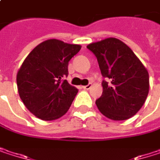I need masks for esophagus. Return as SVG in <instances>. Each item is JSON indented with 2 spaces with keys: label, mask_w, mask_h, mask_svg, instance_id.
I'll use <instances>...</instances> for the list:
<instances>
[{
  "label": "esophagus",
  "mask_w": 160,
  "mask_h": 160,
  "mask_svg": "<svg viewBox=\"0 0 160 160\" xmlns=\"http://www.w3.org/2000/svg\"><path fill=\"white\" fill-rule=\"evenodd\" d=\"M92 87V83H89L88 85H85V86H82V88L84 89V90H89L90 88Z\"/></svg>",
  "instance_id": "34e87169"
}]
</instances>
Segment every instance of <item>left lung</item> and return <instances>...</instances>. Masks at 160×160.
Instances as JSON below:
<instances>
[{
    "label": "left lung",
    "mask_w": 160,
    "mask_h": 160,
    "mask_svg": "<svg viewBox=\"0 0 160 160\" xmlns=\"http://www.w3.org/2000/svg\"><path fill=\"white\" fill-rule=\"evenodd\" d=\"M87 48L96 56L103 93L95 104L104 116L125 120L141 109L149 92V75L132 49L116 38L90 43Z\"/></svg>",
    "instance_id": "left-lung-1"
}]
</instances>
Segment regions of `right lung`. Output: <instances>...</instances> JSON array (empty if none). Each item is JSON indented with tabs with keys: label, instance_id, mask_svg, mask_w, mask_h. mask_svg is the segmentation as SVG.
<instances>
[{
	"label": "right lung",
	"instance_id": "add662e5",
	"mask_svg": "<svg viewBox=\"0 0 160 160\" xmlns=\"http://www.w3.org/2000/svg\"><path fill=\"white\" fill-rule=\"evenodd\" d=\"M79 44L47 40L33 49L16 75L19 96L26 108L42 120H53L69 109L78 89L67 80L68 62Z\"/></svg>",
	"mask_w": 160,
	"mask_h": 160
}]
</instances>
